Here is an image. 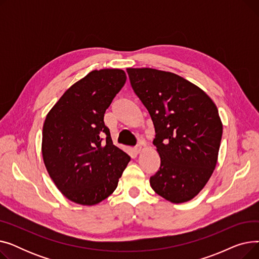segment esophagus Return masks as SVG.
<instances>
[{
  "mask_svg": "<svg viewBox=\"0 0 259 259\" xmlns=\"http://www.w3.org/2000/svg\"><path fill=\"white\" fill-rule=\"evenodd\" d=\"M142 149H143V147H142V146L140 145V146H138L137 148H135V149H134V152H135V153H137V154H140V153L142 152Z\"/></svg>",
  "mask_w": 259,
  "mask_h": 259,
  "instance_id": "obj_1",
  "label": "esophagus"
}]
</instances>
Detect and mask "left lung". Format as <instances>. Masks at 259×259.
Here are the masks:
<instances>
[{
  "instance_id": "obj_1",
  "label": "left lung",
  "mask_w": 259,
  "mask_h": 259,
  "mask_svg": "<svg viewBox=\"0 0 259 259\" xmlns=\"http://www.w3.org/2000/svg\"><path fill=\"white\" fill-rule=\"evenodd\" d=\"M132 89L151 116L160 166L154 192L173 203L194 198L216 167L223 122L209 95L188 79L152 68H127Z\"/></svg>"
}]
</instances>
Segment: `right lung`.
I'll list each match as a JSON object with an SVG mask.
<instances>
[{
    "mask_svg": "<svg viewBox=\"0 0 259 259\" xmlns=\"http://www.w3.org/2000/svg\"><path fill=\"white\" fill-rule=\"evenodd\" d=\"M126 79L121 69L92 70L65 91L44 121L47 172L61 193L78 205L94 206L110 196L130 161L104 124L106 109Z\"/></svg>",
    "mask_w": 259,
    "mask_h": 259,
    "instance_id": "obj_1",
    "label": "right lung"
}]
</instances>
